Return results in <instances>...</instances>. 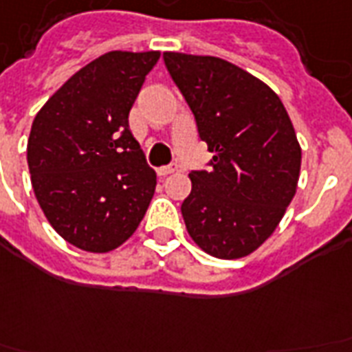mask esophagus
I'll return each mask as SVG.
<instances>
[{
    "mask_svg": "<svg viewBox=\"0 0 352 352\" xmlns=\"http://www.w3.org/2000/svg\"><path fill=\"white\" fill-rule=\"evenodd\" d=\"M173 171H177V164H169V166H162V168L156 169V173L160 177L169 175V173H173Z\"/></svg>",
    "mask_w": 352,
    "mask_h": 352,
    "instance_id": "34e87169",
    "label": "esophagus"
}]
</instances>
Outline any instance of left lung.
Returning a JSON list of instances; mask_svg holds the SVG:
<instances>
[{
  "label": "left lung",
  "instance_id": "obj_1",
  "mask_svg": "<svg viewBox=\"0 0 352 352\" xmlns=\"http://www.w3.org/2000/svg\"><path fill=\"white\" fill-rule=\"evenodd\" d=\"M164 63L212 153L181 205L197 246L239 259L267 241L296 192L300 145L280 96L226 59L166 52Z\"/></svg>",
  "mask_w": 352,
  "mask_h": 352
}]
</instances>
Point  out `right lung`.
<instances>
[{
	"label": "right lung",
	"mask_w": 352,
	"mask_h": 352,
	"mask_svg": "<svg viewBox=\"0 0 352 352\" xmlns=\"http://www.w3.org/2000/svg\"><path fill=\"white\" fill-rule=\"evenodd\" d=\"M160 52H108L50 96L31 124L28 166L41 209L65 241L104 254L145 216L156 186L129 113Z\"/></svg>",
	"instance_id": "add662e5"
}]
</instances>
